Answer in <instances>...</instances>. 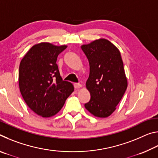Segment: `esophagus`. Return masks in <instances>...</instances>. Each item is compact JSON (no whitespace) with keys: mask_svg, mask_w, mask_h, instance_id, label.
Instances as JSON below:
<instances>
[{"mask_svg":"<svg viewBox=\"0 0 158 158\" xmlns=\"http://www.w3.org/2000/svg\"><path fill=\"white\" fill-rule=\"evenodd\" d=\"M74 88H75L76 89H79V88H81L82 85H81V84L75 83V84H74Z\"/></svg>","mask_w":158,"mask_h":158,"instance_id":"esophagus-1","label":"esophagus"}]
</instances>
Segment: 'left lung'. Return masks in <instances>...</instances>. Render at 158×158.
<instances>
[{
    "mask_svg": "<svg viewBox=\"0 0 158 158\" xmlns=\"http://www.w3.org/2000/svg\"><path fill=\"white\" fill-rule=\"evenodd\" d=\"M81 49L90 65L85 86L90 100L84 106L95 116L106 118L116 110L127 87L121 53L106 39L82 45Z\"/></svg>",
    "mask_w": 158,
    "mask_h": 158,
    "instance_id": "obj_1",
    "label": "left lung"
}]
</instances>
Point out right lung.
<instances>
[{"label":"right lung","mask_w":158,"mask_h":158,"mask_svg":"<svg viewBox=\"0 0 158 158\" xmlns=\"http://www.w3.org/2000/svg\"><path fill=\"white\" fill-rule=\"evenodd\" d=\"M66 48V45L41 42L32 47L21 61V94L29 108L39 116H54L74 91L73 85L61 78L56 64L58 56Z\"/></svg>","instance_id":"1"}]
</instances>
